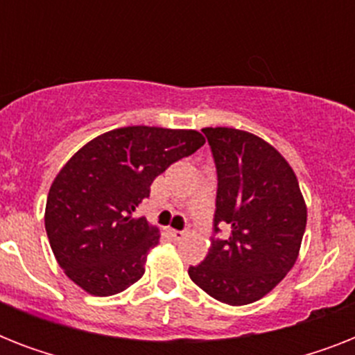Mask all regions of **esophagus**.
Here are the masks:
<instances>
[{"mask_svg": "<svg viewBox=\"0 0 355 355\" xmlns=\"http://www.w3.org/2000/svg\"><path fill=\"white\" fill-rule=\"evenodd\" d=\"M169 236H171L175 241H180V239L186 237V232H180V230H169Z\"/></svg>", "mask_w": 355, "mask_h": 355, "instance_id": "34e87169", "label": "esophagus"}]
</instances>
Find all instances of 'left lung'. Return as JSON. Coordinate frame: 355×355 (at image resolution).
Segmentation results:
<instances>
[{"label": "left lung", "instance_id": "1", "mask_svg": "<svg viewBox=\"0 0 355 355\" xmlns=\"http://www.w3.org/2000/svg\"><path fill=\"white\" fill-rule=\"evenodd\" d=\"M217 167L214 228L230 225L227 239H214L189 278L230 306L256 302L280 284L298 258L308 208L287 160L256 134L206 127Z\"/></svg>", "mask_w": 355, "mask_h": 355}]
</instances>
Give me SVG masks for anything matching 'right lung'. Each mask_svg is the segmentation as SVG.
Instances as JSON below:
<instances>
[{
  "label": "right lung",
  "mask_w": 355,
  "mask_h": 355,
  "mask_svg": "<svg viewBox=\"0 0 355 355\" xmlns=\"http://www.w3.org/2000/svg\"><path fill=\"white\" fill-rule=\"evenodd\" d=\"M202 145L197 130L136 125L97 136L66 162L49 188L44 221L69 280L110 297L144 276L160 230L132 214L160 173Z\"/></svg>",
  "instance_id": "right-lung-1"
}]
</instances>
